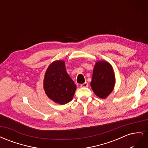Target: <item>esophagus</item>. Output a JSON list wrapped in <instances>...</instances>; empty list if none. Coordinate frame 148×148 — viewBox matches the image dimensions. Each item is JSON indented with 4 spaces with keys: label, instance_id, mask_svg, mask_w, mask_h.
Here are the masks:
<instances>
[{
    "label": "esophagus",
    "instance_id": "obj_1",
    "mask_svg": "<svg viewBox=\"0 0 148 148\" xmlns=\"http://www.w3.org/2000/svg\"><path fill=\"white\" fill-rule=\"evenodd\" d=\"M80 86H81L82 88H86V87H88V83L87 82H85L83 84H82L81 85H80Z\"/></svg>",
    "mask_w": 148,
    "mask_h": 148
}]
</instances>
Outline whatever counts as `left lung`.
I'll list each match as a JSON object with an SVG mask.
<instances>
[{"label": "left lung", "instance_id": "1", "mask_svg": "<svg viewBox=\"0 0 148 148\" xmlns=\"http://www.w3.org/2000/svg\"><path fill=\"white\" fill-rule=\"evenodd\" d=\"M115 76L112 67L108 62H97L93 70L91 86L96 96L105 99L112 91Z\"/></svg>", "mask_w": 148, "mask_h": 148}]
</instances>
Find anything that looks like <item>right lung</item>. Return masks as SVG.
<instances>
[{"label": "right lung", "mask_w": 148, "mask_h": 148, "mask_svg": "<svg viewBox=\"0 0 148 148\" xmlns=\"http://www.w3.org/2000/svg\"><path fill=\"white\" fill-rule=\"evenodd\" d=\"M44 88L47 96L60 104L72 100L77 86L67 73L64 61H55L49 66L44 77Z\"/></svg>", "instance_id": "1"}]
</instances>
